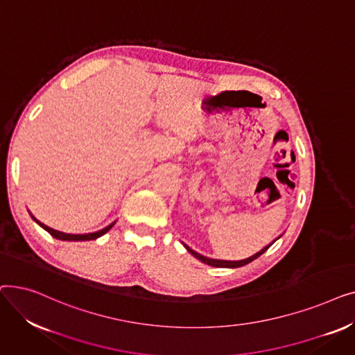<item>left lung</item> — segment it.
Listing matches in <instances>:
<instances>
[{"mask_svg":"<svg viewBox=\"0 0 355 355\" xmlns=\"http://www.w3.org/2000/svg\"><path fill=\"white\" fill-rule=\"evenodd\" d=\"M185 246V245H184ZM272 246V243L269 245V246H266V248H263L262 250L260 252H257L256 254H253V256H250V257H248V259H245V260H236V262H232V260H217V259H209V257H204V256H201V254H198L197 252H194V250H191L189 246H185V249H187L194 257H197L198 260H201L202 263H206V265H210V266H214V268H240V266H245V265H248V263H250V262H253L254 259H257L260 254H263L269 248Z\"/></svg>","mask_w":355,"mask_h":355,"instance_id":"obj_1","label":"left lung"}]
</instances>
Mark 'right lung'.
Segmentation results:
<instances>
[{"label": "right lung", "instance_id": "right-lung-1", "mask_svg": "<svg viewBox=\"0 0 355 355\" xmlns=\"http://www.w3.org/2000/svg\"><path fill=\"white\" fill-rule=\"evenodd\" d=\"M33 217V216H31ZM33 220L37 223V225L39 226H42L46 232H49L54 239H59V240H67V241H83V240H95V239H98V237H101V236H103L105 233H107L112 227L115 226V223H112V225H109L107 227H105V229H102V230H99V232H95V233H87V234H67V233H63V232H58V230H54V229H51V227H49V226H46V225H43V223H40L39 220H35L34 217H33Z\"/></svg>", "mask_w": 355, "mask_h": 355}]
</instances>
